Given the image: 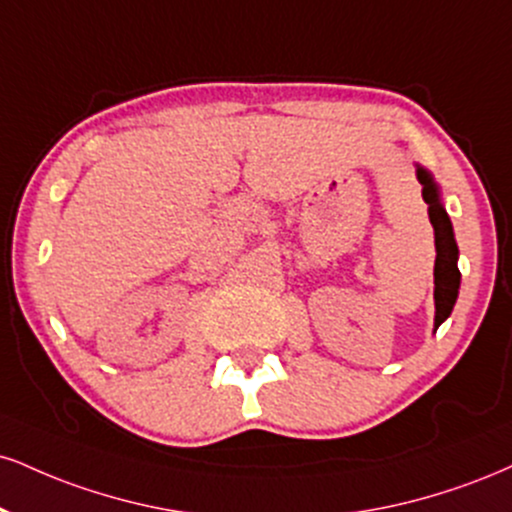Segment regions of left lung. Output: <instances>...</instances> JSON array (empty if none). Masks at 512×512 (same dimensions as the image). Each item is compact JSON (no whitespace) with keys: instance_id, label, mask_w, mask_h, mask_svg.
Returning a JSON list of instances; mask_svg holds the SVG:
<instances>
[{"instance_id":"left-lung-1","label":"left lung","mask_w":512,"mask_h":512,"mask_svg":"<svg viewBox=\"0 0 512 512\" xmlns=\"http://www.w3.org/2000/svg\"><path fill=\"white\" fill-rule=\"evenodd\" d=\"M417 178L422 183V197L429 205V221H432L436 233V267H434V300H436V319L434 326L439 329L443 319L453 312L455 298L460 288L458 272V245L453 238V226L448 219L446 209L439 202V190H436L432 176L424 169H417Z\"/></svg>"}]
</instances>
